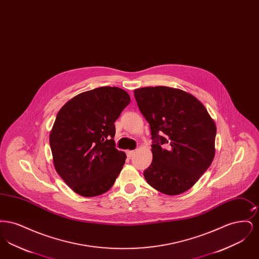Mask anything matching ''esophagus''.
<instances>
[{"instance_id": "obj_1", "label": "esophagus", "mask_w": 259, "mask_h": 259, "mask_svg": "<svg viewBox=\"0 0 259 259\" xmlns=\"http://www.w3.org/2000/svg\"><path fill=\"white\" fill-rule=\"evenodd\" d=\"M136 150H127V156L129 157V158H131L132 156H134V154H135Z\"/></svg>"}]
</instances>
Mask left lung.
<instances>
[{
    "label": "left lung",
    "mask_w": 259,
    "mask_h": 259,
    "mask_svg": "<svg viewBox=\"0 0 259 259\" xmlns=\"http://www.w3.org/2000/svg\"><path fill=\"white\" fill-rule=\"evenodd\" d=\"M134 96L153 140L152 162L144 172L146 181L164 194L184 193L213 160V119L196 97L181 89L143 87L134 90Z\"/></svg>",
    "instance_id": "8db88e82"
}]
</instances>
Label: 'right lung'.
<instances>
[{
	"label": "right lung",
	"instance_id": "1",
	"mask_svg": "<svg viewBox=\"0 0 259 259\" xmlns=\"http://www.w3.org/2000/svg\"><path fill=\"white\" fill-rule=\"evenodd\" d=\"M130 101L121 88L98 87L74 96L58 111L50 134L53 164L75 193L101 195L122 170L126 154L115 148L114 122Z\"/></svg>",
	"mask_w": 259,
	"mask_h": 259
}]
</instances>
